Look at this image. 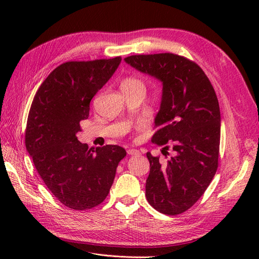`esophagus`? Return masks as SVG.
<instances>
[{
  "mask_svg": "<svg viewBox=\"0 0 259 259\" xmlns=\"http://www.w3.org/2000/svg\"><path fill=\"white\" fill-rule=\"evenodd\" d=\"M127 153H128L130 155H139V154H140V151L138 150V149H128Z\"/></svg>",
  "mask_w": 259,
  "mask_h": 259,
  "instance_id": "34e87169",
  "label": "esophagus"
}]
</instances>
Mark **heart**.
Wrapping results in <instances>:
<instances>
[{
    "label": "heart",
    "instance_id": "obj_1",
    "mask_svg": "<svg viewBox=\"0 0 259 259\" xmlns=\"http://www.w3.org/2000/svg\"><path fill=\"white\" fill-rule=\"evenodd\" d=\"M124 86H128V88H134V86H142V88H144V84L140 80L135 79V77H127V79H125L122 82V88H124Z\"/></svg>",
    "mask_w": 259,
    "mask_h": 259
}]
</instances>
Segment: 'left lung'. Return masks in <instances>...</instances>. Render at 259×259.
I'll return each instance as SVG.
<instances>
[{
    "mask_svg": "<svg viewBox=\"0 0 259 259\" xmlns=\"http://www.w3.org/2000/svg\"><path fill=\"white\" fill-rule=\"evenodd\" d=\"M124 60L162 83L152 142L173 144L174 155L165 164L147 152V200L165 215L184 213L202 197L217 170L221 111L215 91L197 64L178 55H134Z\"/></svg>",
    "mask_w": 259,
    "mask_h": 259,
    "instance_id": "1",
    "label": "left lung"
}]
</instances>
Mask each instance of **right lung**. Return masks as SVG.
Masks as SVG:
<instances>
[{
    "label": "right lung",
    "mask_w": 259,
    "mask_h": 259,
    "mask_svg": "<svg viewBox=\"0 0 259 259\" xmlns=\"http://www.w3.org/2000/svg\"><path fill=\"white\" fill-rule=\"evenodd\" d=\"M121 57L65 62L50 73L31 105L26 148L38 175L69 208L97 206L108 195L125 149L106 145L92 150L77 140L90 103L110 80Z\"/></svg>",
    "instance_id": "add662e5"
}]
</instances>
